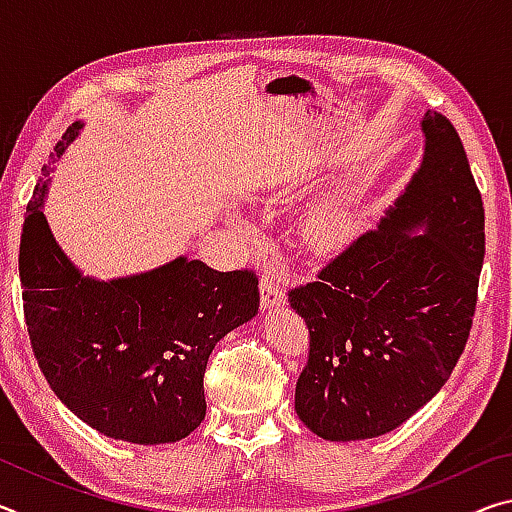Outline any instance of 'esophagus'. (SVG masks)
Here are the masks:
<instances>
[{
	"label": "esophagus",
	"instance_id": "esophagus-1",
	"mask_svg": "<svg viewBox=\"0 0 512 512\" xmlns=\"http://www.w3.org/2000/svg\"><path fill=\"white\" fill-rule=\"evenodd\" d=\"M259 300H262L264 309H277L287 302L280 277H275L271 273L262 277V282H259Z\"/></svg>",
	"mask_w": 512,
	"mask_h": 512
}]
</instances>
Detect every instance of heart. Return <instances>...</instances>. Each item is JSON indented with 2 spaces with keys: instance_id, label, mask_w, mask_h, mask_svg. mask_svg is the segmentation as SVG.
<instances>
[{
  "instance_id": "heart-1",
  "label": "heart",
  "mask_w": 512,
  "mask_h": 512,
  "mask_svg": "<svg viewBox=\"0 0 512 512\" xmlns=\"http://www.w3.org/2000/svg\"><path fill=\"white\" fill-rule=\"evenodd\" d=\"M357 221L354 214L343 203H325L316 207L307 219V232L309 237L323 248L343 246L354 235Z\"/></svg>"
}]
</instances>
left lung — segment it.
I'll list each match as a JSON object with an SVG mask.
<instances>
[{"mask_svg":"<svg viewBox=\"0 0 512 512\" xmlns=\"http://www.w3.org/2000/svg\"><path fill=\"white\" fill-rule=\"evenodd\" d=\"M418 169L381 216L291 289L309 327L296 413L334 443L377 438L422 409L470 336L485 253L483 203L456 128L427 110Z\"/></svg>","mask_w":512,"mask_h":512,"instance_id":"obj_1","label":"left lung"}]
</instances>
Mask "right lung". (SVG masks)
Wrapping results in <instances>:
<instances>
[{"instance_id": "1", "label": "right lung", "mask_w": 512, "mask_h": 512, "mask_svg": "<svg viewBox=\"0 0 512 512\" xmlns=\"http://www.w3.org/2000/svg\"><path fill=\"white\" fill-rule=\"evenodd\" d=\"M81 128L74 121L56 144L24 216L20 280L31 348L51 391L92 429L135 445L176 443L205 418L214 345L257 314V277L187 257L115 280L83 275L42 212L54 162Z\"/></svg>"}]
</instances>
